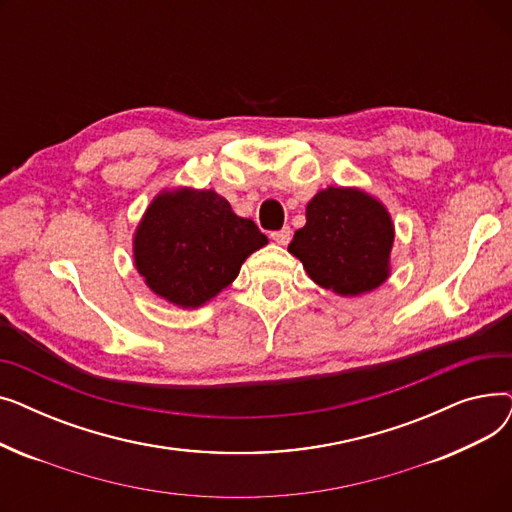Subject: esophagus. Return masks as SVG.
Masks as SVG:
<instances>
[{"label": "esophagus", "instance_id": "34e87169", "mask_svg": "<svg viewBox=\"0 0 512 512\" xmlns=\"http://www.w3.org/2000/svg\"><path fill=\"white\" fill-rule=\"evenodd\" d=\"M290 236H292V232H290V228L288 226H284L282 230H276V232H272L270 234V238L274 240V242H278V245H288V242H290Z\"/></svg>", "mask_w": 512, "mask_h": 512}]
</instances>
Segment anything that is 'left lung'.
Segmentation results:
<instances>
[{"label":"left lung","instance_id":"1","mask_svg":"<svg viewBox=\"0 0 512 512\" xmlns=\"http://www.w3.org/2000/svg\"><path fill=\"white\" fill-rule=\"evenodd\" d=\"M305 218L288 253L303 263L315 284L351 299L390 278L396 232L378 197L359 186L321 188L307 203Z\"/></svg>","mask_w":512,"mask_h":512}]
</instances>
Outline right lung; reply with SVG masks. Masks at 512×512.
<instances>
[{"label":"right lung","mask_w":512,"mask_h":512,"mask_svg":"<svg viewBox=\"0 0 512 512\" xmlns=\"http://www.w3.org/2000/svg\"><path fill=\"white\" fill-rule=\"evenodd\" d=\"M267 245L213 188L159 191L132 234V259L155 297L199 309L230 286L249 255Z\"/></svg>","instance_id":"1"}]
</instances>
